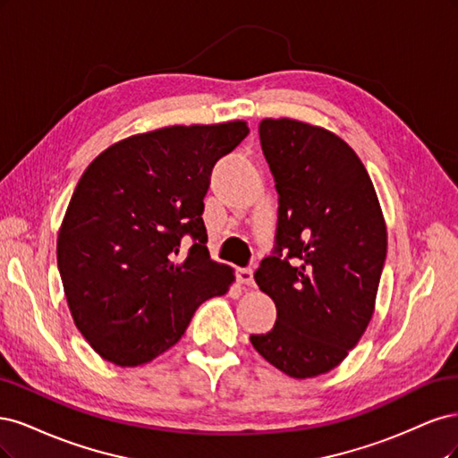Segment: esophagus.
<instances>
[{
	"label": "esophagus",
	"instance_id": "34e87169",
	"mask_svg": "<svg viewBox=\"0 0 458 458\" xmlns=\"http://www.w3.org/2000/svg\"><path fill=\"white\" fill-rule=\"evenodd\" d=\"M235 277H238V282L242 285H247V287H253L255 285L253 270H250V268H240L238 272H235Z\"/></svg>",
	"mask_w": 458,
	"mask_h": 458
}]
</instances>
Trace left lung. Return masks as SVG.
Returning a JSON list of instances; mask_svg holds the SVG:
<instances>
[{"label": "left lung", "instance_id": "1", "mask_svg": "<svg viewBox=\"0 0 458 458\" xmlns=\"http://www.w3.org/2000/svg\"><path fill=\"white\" fill-rule=\"evenodd\" d=\"M259 135L279 208L274 253L255 282L277 319L250 344L285 375L312 378L341 363L371 321L386 225L361 159L335 132L268 117Z\"/></svg>", "mask_w": 458, "mask_h": 458}]
</instances>
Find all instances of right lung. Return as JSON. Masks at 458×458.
I'll use <instances>...</instances> for the list:
<instances>
[{"label": "right lung", "mask_w": 458, "mask_h": 458, "mask_svg": "<svg viewBox=\"0 0 458 458\" xmlns=\"http://www.w3.org/2000/svg\"><path fill=\"white\" fill-rule=\"evenodd\" d=\"M247 135L240 120L156 129L112 144L81 174L56 262L73 323L102 360L152 361L232 285L233 270L209 257L201 215L215 164Z\"/></svg>", "instance_id": "right-lung-1"}]
</instances>
